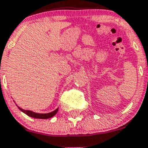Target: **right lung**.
<instances>
[{"instance_id": "1", "label": "right lung", "mask_w": 148, "mask_h": 148, "mask_svg": "<svg viewBox=\"0 0 148 148\" xmlns=\"http://www.w3.org/2000/svg\"><path fill=\"white\" fill-rule=\"evenodd\" d=\"M19 109L21 110L22 112H23L24 113L26 114L27 116H30L32 118H36V119H49V118H51L52 116H54L55 114L57 113L58 110V108L56 109L55 111L51 112H49V113H45V114H41V113H36V112H33L32 111H29V110H24V109H21V108L18 107Z\"/></svg>"}]
</instances>
